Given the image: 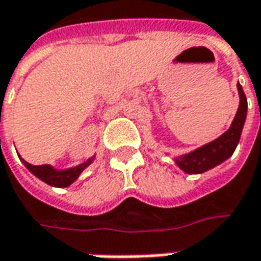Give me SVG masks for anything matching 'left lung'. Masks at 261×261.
Instances as JSON below:
<instances>
[{"instance_id":"8db88e82","label":"left lung","mask_w":261,"mask_h":261,"mask_svg":"<svg viewBox=\"0 0 261 261\" xmlns=\"http://www.w3.org/2000/svg\"><path fill=\"white\" fill-rule=\"evenodd\" d=\"M238 94H240V107L238 111L230 123V127L228 130L216 138L215 141L202 145L197 150L177 155L173 159L175 164L184 170L185 173L189 175H200L204 173L210 169H213L220 163H223L225 160H228L229 157L233 154V151L237 148L240 138L242 134V127L247 119V98L242 91V86L238 84Z\"/></svg>"}]
</instances>
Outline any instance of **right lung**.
I'll return each mask as SVG.
<instances>
[{
    "label": "right lung",
    "instance_id": "right-lung-1",
    "mask_svg": "<svg viewBox=\"0 0 261 261\" xmlns=\"http://www.w3.org/2000/svg\"><path fill=\"white\" fill-rule=\"evenodd\" d=\"M95 155L94 157H89L86 162L84 163L77 164L74 167H69V169H54L53 166L49 164H42V166H33V164L28 163L21 159L23 164L28 167V170L35 175L38 179L44 180L45 184L51 185V187H57V188H66V187H70L73 182L79 177V175L85 170L89 164L94 162Z\"/></svg>",
    "mask_w": 261,
    "mask_h": 261
}]
</instances>
